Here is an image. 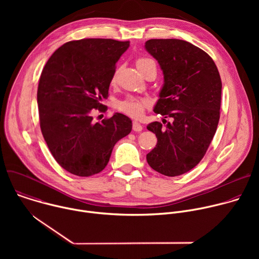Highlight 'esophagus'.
Masks as SVG:
<instances>
[{
	"label": "esophagus",
	"mask_w": 259,
	"mask_h": 259,
	"mask_svg": "<svg viewBox=\"0 0 259 259\" xmlns=\"http://www.w3.org/2000/svg\"><path fill=\"white\" fill-rule=\"evenodd\" d=\"M132 128L135 132H140L142 130V125L140 123H138L137 121H134L132 124Z\"/></svg>",
	"instance_id": "obj_1"
}]
</instances>
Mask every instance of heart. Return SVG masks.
Listing matches in <instances>:
<instances>
[{
  "label": "heart",
  "mask_w": 259,
  "mask_h": 259,
  "mask_svg": "<svg viewBox=\"0 0 259 259\" xmlns=\"http://www.w3.org/2000/svg\"><path fill=\"white\" fill-rule=\"evenodd\" d=\"M151 63H155L154 60H152L151 58H146V57L139 58L136 61V65L139 70H141L143 67H145L146 65H149ZM115 78H116V75H114L113 79L115 80ZM147 105H149V100L147 99L131 96V97H128L125 100L119 102L118 108L121 110V112L125 113L126 115L137 118L142 115L145 106H147Z\"/></svg>",
  "instance_id": "obj_1"
}]
</instances>
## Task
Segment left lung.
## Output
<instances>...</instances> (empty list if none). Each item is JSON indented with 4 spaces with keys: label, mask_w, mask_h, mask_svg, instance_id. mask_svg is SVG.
Returning <instances> with one entry per match:
<instances>
[{
    "label": "left lung",
    "mask_w": 259,
    "mask_h": 259,
    "mask_svg": "<svg viewBox=\"0 0 259 259\" xmlns=\"http://www.w3.org/2000/svg\"><path fill=\"white\" fill-rule=\"evenodd\" d=\"M145 49L163 70L164 85L154 112L171 118L147 125L156 134L155 149L146 161L157 172L178 176L196 167L216 132L221 102V80L213 59L183 40L152 39Z\"/></svg>",
    "instance_id": "8db88e82"
}]
</instances>
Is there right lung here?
Listing matches in <instances>:
<instances>
[{"label":"right lung","mask_w":259,"mask_h":259,"mask_svg":"<svg viewBox=\"0 0 259 259\" xmlns=\"http://www.w3.org/2000/svg\"><path fill=\"white\" fill-rule=\"evenodd\" d=\"M129 45L112 39L70 41L43 68L36 94L41 131L56 162L73 175L101 172L115 144L132 130L123 114L101 123L91 115L107 98L116 63Z\"/></svg>","instance_id":"obj_1"}]
</instances>
